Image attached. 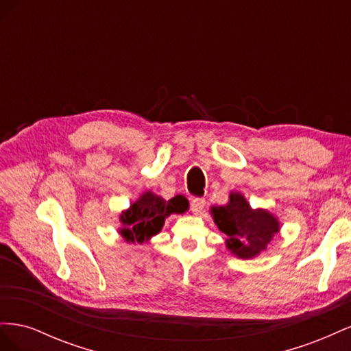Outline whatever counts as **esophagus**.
<instances>
[{"label":"esophagus","instance_id":"obj_1","mask_svg":"<svg viewBox=\"0 0 351 351\" xmlns=\"http://www.w3.org/2000/svg\"><path fill=\"white\" fill-rule=\"evenodd\" d=\"M205 205H206L205 199H202V197H195V199L192 200V204H190V209H192L193 214L199 215V214H202V212H204Z\"/></svg>","mask_w":351,"mask_h":351}]
</instances>
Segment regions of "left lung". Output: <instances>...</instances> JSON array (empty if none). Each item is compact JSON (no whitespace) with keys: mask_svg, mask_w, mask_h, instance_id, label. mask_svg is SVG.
Wrapping results in <instances>:
<instances>
[{"mask_svg":"<svg viewBox=\"0 0 351 351\" xmlns=\"http://www.w3.org/2000/svg\"><path fill=\"white\" fill-rule=\"evenodd\" d=\"M217 227L227 236V247L241 259H250L267 249L280 231L278 219L268 210L252 209L240 193H231L226 206L210 209Z\"/></svg>","mask_w":351,"mask_h":351,"instance_id":"1","label":"left lung"}]
</instances>
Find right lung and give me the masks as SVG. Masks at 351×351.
<instances>
[{"label":"right lung","mask_w":351,"mask_h":351,"mask_svg":"<svg viewBox=\"0 0 351 351\" xmlns=\"http://www.w3.org/2000/svg\"><path fill=\"white\" fill-rule=\"evenodd\" d=\"M187 202L182 196L165 200L152 192L143 193L120 215V234L129 243H143L161 231L164 221L171 214H183Z\"/></svg>","instance_id":"right-lung-1"}]
</instances>
